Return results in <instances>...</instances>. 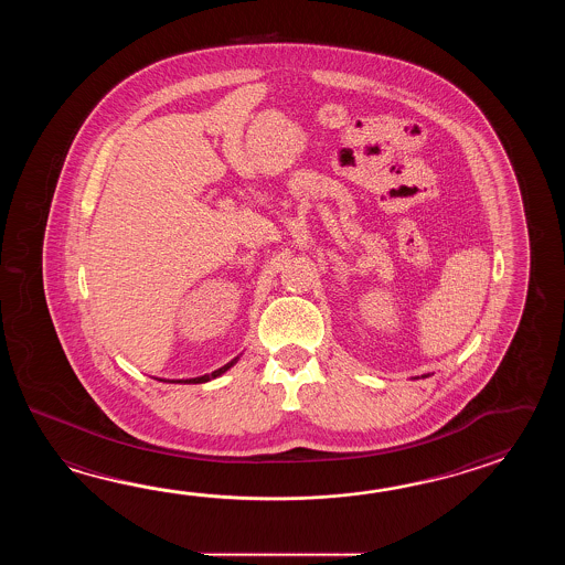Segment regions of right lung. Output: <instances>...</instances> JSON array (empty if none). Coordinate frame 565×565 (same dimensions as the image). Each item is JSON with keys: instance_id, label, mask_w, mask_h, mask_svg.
<instances>
[{"instance_id": "add662e5", "label": "right lung", "mask_w": 565, "mask_h": 565, "mask_svg": "<svg viewBox=\"0 0 565 565\" xmlns=\"http://www.w3.org/2000/svg\"><path fill=\"white\" fill-rule=\"evenodd\" d=\"M238 360H241V355L228 361L226 365H222L216 372L205 373V375H200V377H190V380H171V384H205V382H210V380H214V377H220L222 373L228 372L230 367ZM159 382H169V380H159Z\"/></svg>"}]
</instances>
